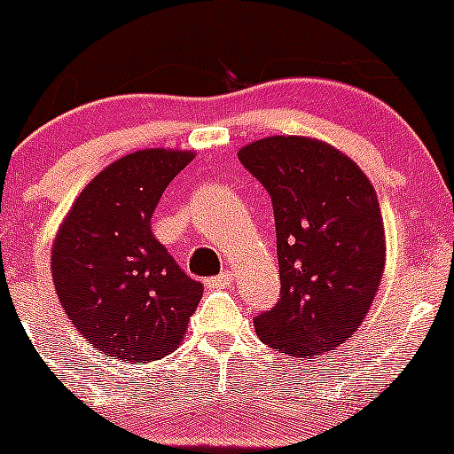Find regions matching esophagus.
<instances>
[{
    "mask_svg": "<svg viewBox=\"0 0 454 454\" xmlns=\"http://www.w3.org/2000/svg\"><path fill=\"white\" fill-rule=\"evenodd\" d=\"M231 282H233V273L231 270H225V273L216 275V278H209L205 284H207L209 288H227L231 286Z\"/></svg>",
    "mask_w": 454,
    "mask_h": 454,
    "instance_id": "34e87169",
    "label": "esophagus"
}]
</instances>
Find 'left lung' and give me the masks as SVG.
<instances>
[{"mask_svg": "<svg viewBox=\"0 0 454 454\" xmlns=\"http://www.w3.org/2000/svg\"><path fill=\"white\" fill-rule=\"evenodd\" d=\"M270 194L282 297L255 317L262 343L293 358L349 339L372 308L387 260L385 225L365 172L328 142L273 135L238 151Z\"/></svg>", "mask_w": 454, "mask_h": 454, "instance_id": "1", "label": "left lung"}]
</instances>
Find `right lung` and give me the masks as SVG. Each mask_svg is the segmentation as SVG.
Listing matches in <instances>:
<instances>
[{"instance_id":"add662e5","label":"right lung","mask_w":454,"mask_h":454,"mask_svg":"<svg viewBox=\"0 0 454 454\" xmlns=\"http://www.w3.org/2000/svg\"><path fill=\"white\" fill-rule=\"evenodd\" d=\"M194 157L175 148L120 157L89 181L56 231V295L102 356L144 365L184 340L203 284L179 269L151 221L163 190Z\"/></svg>"}]
</instances>
